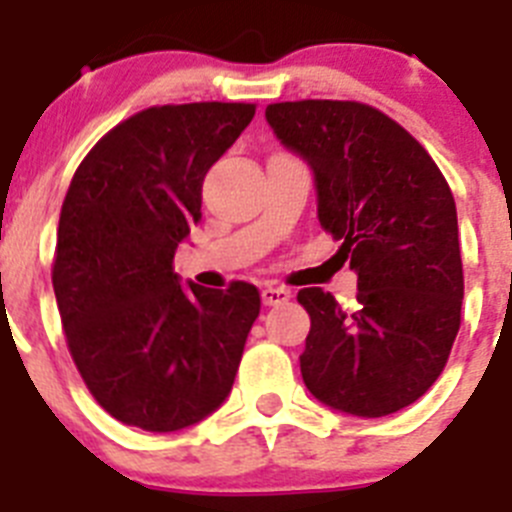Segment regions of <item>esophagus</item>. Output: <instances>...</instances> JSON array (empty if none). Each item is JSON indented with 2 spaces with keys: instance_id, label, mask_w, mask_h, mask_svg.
<instances>
[{
  "instance_id": "obj_1",
  "label": "esophagus",
  "mask_w": 512,
  "mask_h": 512,
  "mask_svg": "<svg viewBox=\"0 0 512 512\" xmlns=\"http://www.w3.org/2000/svg\"><path fill=\"white\" fill-rule=\"evenodd\" d=\"M292 297V292L284 287H264L261 289V302H264L266 307H274V305H284V302Z\"/></svg>"
}]
</instances>
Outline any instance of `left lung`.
I'll return each instance as SVG.
<instances>
[{
    "mask_svg": "<svg viewBox=\"0 0 512 512\" xmlns=\"http://www.w3.org/2000/svg\"><path fill=\"white\" fill-rule=\"evenodd\" d=\"M266 122L310 166L320 225L359 277L354 312L320 287L297 295L310 315L305 387L359 418L408 408L443 372L459 333L454 194L418 140L369 104L279 102Z\"/></svg>",
    "mask_w": 512,
    "mask_h": 512,
    "instance_id": "1",
    "label": "left lung"
}]
</instances>
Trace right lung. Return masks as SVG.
<instances>
[{
	"mask_svg": "<svg viewBox=\"0 0 512 512\" xmlns=\"http://www.w3.org/2000/svg\"><path fill=\"white\" fill-rule=\"evenodd\" d=\"M253 104L151 107L99 140L58 220L53 292L76 369L120 423L182 431L230 395L259 289L184 287L174 253L202 220V182Z\"/></svg>",
	"mask_w": 512,
	"mask_h": 512,
	"instance_id": "obj_1",
	"label": "right lung"
}]
</instances>
